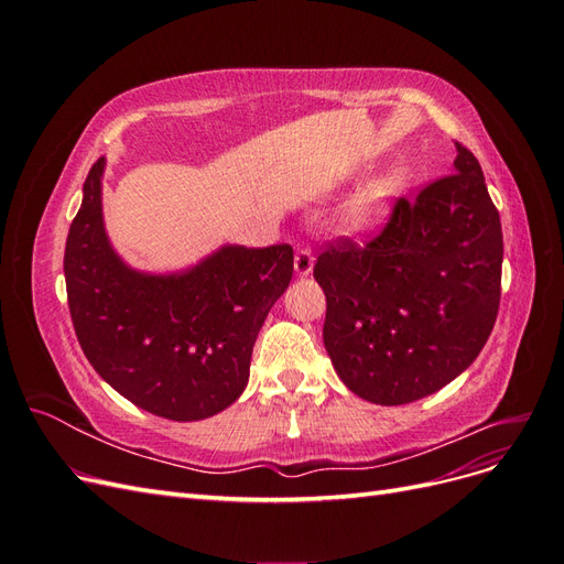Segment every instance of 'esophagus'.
<instances>
[{
	"mask_svg": "<svg viewBox=\"0 0 564 564\" xmlns=\"http://www.w3.org/2000/svg\"><path fill=\"white\" fill-rule=\"evenodd\" d=\"M313 265H315V259H313V251L311 247H299L296 253H294V268H296V275L305 278L311 275L313 272Z\"/></svg>",
	"mask_w": 564,
	"mask_h": 564,
	"instance_id": "1",
	"label": "esophagus"
}]
</instances>
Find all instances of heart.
Listing matches in <instances>:
<instances>
[{
  "mask_svg": "<svg viewBox=\"0 0 564 564\" xmlns=\"http://www.w3.org/2000/svg\"><path fill=\"white\" fill-rule=\"evenodd\" d=\"M386 197H388V185L386 183H377L369 185L365 191L355 197V202L350 204L348 212V220L357 228H365L369 224H373L386 207Z\"/></svg>",
  "mask_w": 564,
  "mask_h": 564,
  "instance_id": "1",
  "label": "heart"
}]
</instances>
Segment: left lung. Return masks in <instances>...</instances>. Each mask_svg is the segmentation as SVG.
I'll return each instance as SVG.
<instances>
[{"label":"left lung","mask_w":564,"mask_h":564,"mask_svg":"<svg viewBox=\"0 0 564 564\" xmlns=\"http://www.w3.org/2000/svg\"><path fill=\"white\" fill-rule=\"evenodd\" d=\"M452 174L395 199L367 245L338 237L313 275L327 296L324 348L355 395L406 404L480 355L501 301L503 235L473 152Z\"/></svg>","instance_id":"1"}]
</instances>
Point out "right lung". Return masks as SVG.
<instances>
[{
  "label": "right lung",
  "mask_w": 564,
  "mask_h": 564,
  "mask_svg": "<svg viewBox=\"0 0 564 564\" xmlns=\"http://www.w3.org/2000/svg\"><path fill=\"white\" fill-rule=\"evenodd\" d=\"M100 158L65 242L67 305L79 346L119 395L172 421L224 412L249 381L251 350L294 272V249L228 245L178 275L122 263L104 228Z\"/></svg>",
  "instance_id": "right-lung-1"
}]
</instances>
